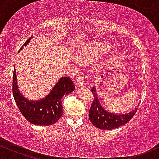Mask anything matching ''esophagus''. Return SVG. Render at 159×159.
Wrapping results in <instances>:
<instances>
[{
    "label": "esophagus",
    "mask_w": 159,
    "mask_h": 159,
    "mask_svg": "<svg viewBox=\"0 0 159 159\" xmlns=\"http://www.w3.org/2000/svg\"><path fill=\"white\" fill-rule=\"evenodd\" d=\"M84 86V78L82 76H78L75 81V87L77 89H81Z\"/></svg>",
    "instance_id": "34e87169"
}]
</instances>
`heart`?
Wrapping results in <instances>:
<instances>
[{"label": "heart", "mask_w": 159, "mask_h": 159, "mask_svg": "<svg viewBox=\"0 0 159 159\" xmlns=\"http://www.w3.org/2000/svg\"><path fill=\"white\" fill-rule=\"evenodd\" d=\"M109 50L108 45L104 43L87 44L78 51V56L82 62H91L105 56Z\"/></svg>", "instance_id": "heart-1"}]
</instances>
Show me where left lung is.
<instances>
[{
	"instance_id": "8db88e82",
	"label": "left lung",
	"mask_w": 159,
	"mask_h": 159,
	"mask_svg": "<svg viewBox=\"0 0 159 159\" xmlns=\"http://www.w3.org/2000/svg\"><path fill=\"white\" fill-rule=\"evenodd\" d=\"M91 91L94 96V100L89 111V118L91 123L98 129L111 130L119 128L121 125L126 124L132 119L138 110L137 107H135L132 111L123 114L108 112L102 106L98 100L96 87H93Z\"/></svg>"
}]
</instances>
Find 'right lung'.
I'll list each match as a JSON object with an SVG mask.
<instances>
[{
	"label": "right lung",
	"mask_w": 159,
	"mask_h": 159,
	"mask_svg": "<svg viewBox=\"0 0 159 159\" xmlns=\"http://www.w3.org/2000/svg\"><path fill=\"white\" fill-rule=\"evenodd\" d=\"M31 36L24 44L26 46L31 40ZM23 49V46L20 48ZM75 90L73 81L68 77H62L45 98L39 100H30L20 92L17 83L16 69L13 72L12 93L16 105L25 118L36 125H50L57 123L63 115L62 98Z\"/></svg>",
	"instance_id": "right-lung-1"
}]
</instances>
